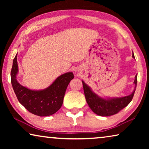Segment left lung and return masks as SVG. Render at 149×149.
<instances>
[{
  "label": "left lung",
  "mask_w": 149,
  "mask_h": 149,
  "mask_svg": "<svg viewBox=\"0 0 149 149\" xmlns=\"http://www.w3.org/2000/svg\"><path fill=\"white\" fill-rule=\"evenodd\" d=\"M132 57L134 58V54H132ZM84 86V94L85 99L91 109L96 114L100 116H110L114 115L119 112L121 110L124 108L132 101L134 95L135 89L132 94L126 97L120 98H109L108 99H103L97 95L92 91L91 88L82 81ZM137 84V75H135L134 84L135 87Z\"/></svg>",
  "instance_id": "8db88e82"
}]
</instances>
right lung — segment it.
<instances>
[{
  "label": "right lung",
  "instance_id": "obj_1",
  "mask_svg": "<svg viewBox=\"0 0 149 149\" xmlns=\"http://www.w3.org/2000/svg\"><path fill=\"white\" fill-rule=\"evenodd\" d=\"M18 72L17 54L13 60L11 70V83L20 104L29 112L39 116H48L56 113L61 108L67 87L74 79L72 72L60 75L49 87L34 91L20 85L16 79Z\"/></svg>",
  "mask_w": 149,
  "mask_h": 149
}]
</instances>
